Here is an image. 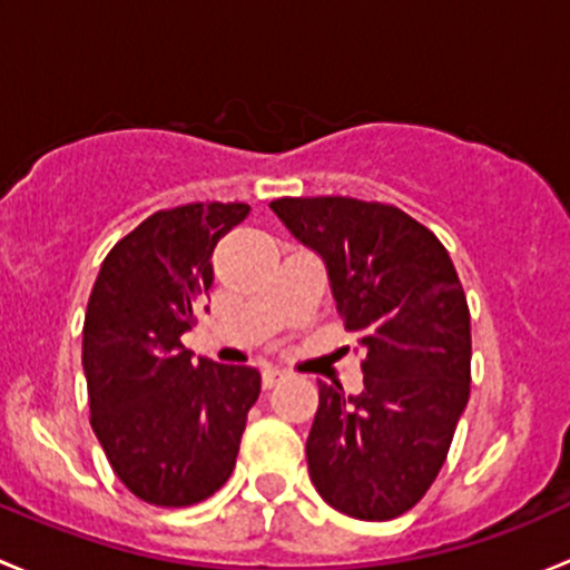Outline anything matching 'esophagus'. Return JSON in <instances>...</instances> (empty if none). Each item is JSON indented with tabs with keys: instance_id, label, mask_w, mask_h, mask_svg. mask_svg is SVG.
I'll list each match as a JSON object with an SVG mask.
<instances>
[{
	"instance_id": "obj_1",
	"label": "esophagus",
	"mask_w": 570,
	"mask_h": 570,
	"mask_svg": "<svg viewBox=\"0 0 570 570\" xmlns=\"http://www.w3.org/2000/svg\"><path fill=\"white\" fill-rule=\"evenodd\" d=\"M285 379H287V371H283V367H266V371H263V386H268V390L277 386L279 381Z\"/></svg>"
}]
</instances>
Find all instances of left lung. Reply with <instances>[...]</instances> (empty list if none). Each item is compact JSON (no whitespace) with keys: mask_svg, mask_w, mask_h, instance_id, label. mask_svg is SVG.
I'll list each match as a JSON object with an SVG mask.
<instances>
[{"mask_svg":"<svg viewBox=\"0 0 570 570\" xmlns=\"http://www.w3.org/2000/svg\"><path fill=\"white\" fill-rule=\"evenodd\" d=\"M272 210L324 261L345 332L365 348V390L318 381L309 480L345 515L386 521L422 500L469 401L472 332L442 242L395 205L283 197Z\"/></svg>","mask_w":570,"mask_h":570,"instance_id":"obj_1","label":"left lung"}]
</instances>
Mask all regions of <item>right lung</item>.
Listing matches in <instances>:
<instances>
[{
    "instance_id": "obj_1",
    "label": "right lung",
    "mask_w": 570,
    "mask_h": 570,
    "mask_svg": "<svg viewBox=\"0 0 570 570\" xmlns=\"http://www.w3.org/2000/svg\"><path fill=\"white\" fill-rule=\"evenodd\" d=\"M246 214V203L156 210L111 246L87 302L92 431L122 485L158 508H189L227 483L261 395L255 367L180 343L208 302L214 246Z\"/></svg>"
}]
</instances>
